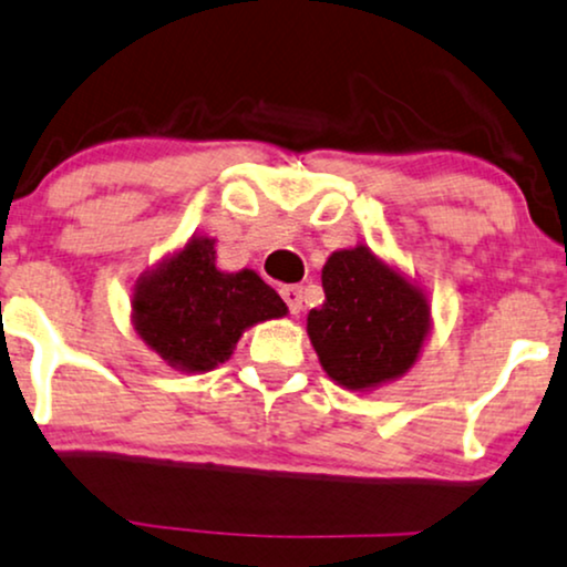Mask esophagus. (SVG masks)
<instances>
[{"label":"esophagus","mask_w":567,"mask_h":567,"mask_svg":"<svg viewBox=\"0 0 567 567\" xmlns=\"http://www.w3.org/2000/svg\"><path fill=\"white\" fill-rule=\"evenodd\" d=\"M281 297L291 316H299V312H302V289H299V286H284Z\"/></svg>","instance_id":"esophagus-1"}]
</instances>
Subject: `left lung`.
Returning <instances> with one entry per match:
<instances>
[{
	"label": "left lung",
	"instance_id": "obj_1",
	"mask_svg": "<svg viewBox=\"0 0 567 567\" xmlns=\"http://www.w3.org/2000/svg\"><path fill=\"white\" fill-rule=\"evenodd\" d=\"M326 302L307 316L320 368L349 391H373L408 375L431 337V299L408 272L365 244L323 265Z\"/></svg>",
	"mask_w": 567,
	"mask_h": 567
}]
</instances>
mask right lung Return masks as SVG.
<instances>
[{
  "mask_svg": "<svg viewBox=\"0 0 567 567\" xmlns=\"http://www.w3.org/2000/svg\"><path fill=\"white\" fill-rule=\"evenodd\" d=\"M286 312L284 299L255 270H220L207 234L167 251L131 289L136 337L181 373L218 368L247 328Z\"/></svg>",
  "mask_w": 567,
  "mask_h": 567,
  "instance_id": "right-lung-1",
  "label": "right lung"
}]
</instances>
